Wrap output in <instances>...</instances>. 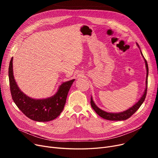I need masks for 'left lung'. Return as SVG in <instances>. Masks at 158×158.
<instances>
[{"instance_id":"1","label":"left lung","mask_w":158,"mask_h":158,"mask_svg":"<svg viewBox=\"0 0 158 158\" xmlns=\"http://www.w3.org/2000/svg\"><path fill=\"white\" fill-rule=\"evenodd\" d=\"M137 46L138 47V48L140 50V48L139 47V45L136 43ZM140 52L141 54H142L143 60L145 61V66H146V70H147V76H146V81H145V89L144 90L143 94L142 95V96L141 97V98L139 99V101L135 103V104H134L132 106H131V107H129V109L126 110V111H123L122 112H119V113H110V112H107L99 108L97 106V105L95 104L92 96H91V106H92V108L94 110V111L96 112V113L100 116L101 117L108 120H115V121H118V120H125L127 118H129V117H131V116L138 109L139 107L141 106L143 104V102L145 101V98L146 97V94H147V79H148V64L147 62L146 61V60L145 59V57L140 50Z\"/></svg>"}]
</instances>
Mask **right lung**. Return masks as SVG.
Instances as JSON below:
<instances>
[{"mask_svg": "<svg viewBox=\"0 0 158 158\" xmlns=\"http://www.w3.org/2000/svg\"><path fill=\"white\" fill-rule=\"evenodd\" d=\"M9 80L12 98L19 110L30 119L37 122L51 121L59 116L66 103V97L75 79L63 82L57 92L46 98H33L25 94L15 81L13 70V57L9 66Z\"/></svg>", "mask_w": 158, "mask_h": 158, "instance_id": "obj_1", "label": "right lung"}]
</instances>
